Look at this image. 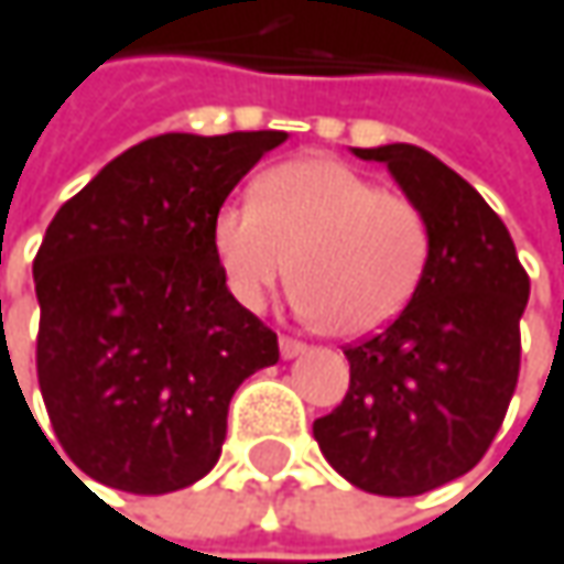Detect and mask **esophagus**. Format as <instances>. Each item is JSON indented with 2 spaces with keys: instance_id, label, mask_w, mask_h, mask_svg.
Masks as SVG:
<instances>
[{
  "instance_id": "esophagus-1",
  "label": "esophagus",
  "mask_w": 564,
  "mask_h": 564,
  "mask_svg": "<svg viewBox=\"0 0 564 564\" xmlns=\"http://www.w3.org/2000/svg\"><path fill=\"white\" fill-rule=\"evenodd\" d=\"M300 354H306V345H303V341H296V338H281L283 360H293V357H300Z\"/></svg>"
}]
</instances>
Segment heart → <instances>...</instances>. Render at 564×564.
Returning <instances> with one entry per match:
<instances>
[{
  "label": "heart",
  "instance_id": "obj_1",
  "mask_svg": "<svg viewBox=\"0 0 564 564\" xmlns=\"http://www.w3.org/2000/svg\"><path fill=\"white\" fill-rule=\"evenodd\" d=\"M214 254L229 293L261 310L296 283V310L338 338L386 328L412 303L431 229L412 197L380 191L328 155H300L254 182V204L214 216Z\"/></svg>",
  "mask_w": 564,
  "mask_h": 564
}]
</instances>
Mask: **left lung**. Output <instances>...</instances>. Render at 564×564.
<instances>
[{
	"label": "left lung",
	"instance_id": "left-lung-1",
	"mask_svg": "<svg viewBox=\"0 0 564 564\" xmlns=\"http://www.w3.org/2000/svg\"><path fill=\"white\" fill-rule=\"evenodd\" d=\"M421 207L431 258L412 303L345 348V402L315 417L322 456L350 485L412 498L466 476L491 447L520 373L530 278L508 226L437 155L412 143L354 150Z\"/></svg>",
	"mask_w": 564,
	"mask_h": 564
}]
</instances>
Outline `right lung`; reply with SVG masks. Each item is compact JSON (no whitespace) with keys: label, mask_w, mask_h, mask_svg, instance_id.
Returning a JSON list of instances; mask_svg holds the SVG:
<instances>
[{"label":"right lung","mask_w":564,"mask_h":564,"mask_svg":"<svg viewBox=\"0 0 564 564\" xmlns=\"http://www.w3.org/2000/svg\"><path fill=\"white\" fill-rule=\"evenodd\" d=\"M283 140L162 133L53 216L34 258L37 380L59 447L88 479L133 495L204 479L232 392L278 364V335L229 293L210 229Z\"/></svg>","instance_id":"add662e5"}]
</instances>
